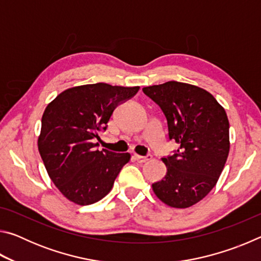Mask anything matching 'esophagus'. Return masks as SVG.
<instances>
[{
    "label": "esophagus",
    "mask_w": 261,
    "mask_h": 261,
    "mask_svg": "<svg viewBox=\"0 0 261 261\" xmlns=\"http://www.w3.org/2000/svg\"><path fill=\"white\" fill-rule=\"evenodd\" d=\"M134 158H135V160L138 161L139 163H144V162H147V161L151 160L152 155H151V154H147L146 156H140V155H137V154H135Z\"/></svg>",
    "instance_id": "34e87169"
}]
</instances>
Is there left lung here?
<instances>
[{
	"mask_svg": "<svg viewBox=\"0 0 261 261\" xmlns=\"http://www.w3.org/2000/svg\"><path fill=\"white\" fill-rule=\"evenodd\" d=\"M165 114L169 140L179 148L162 158L167 174L152 184L161 201L187 208L215 187L229 154V121L226 110L208 92L179 82L143 88Z\"/></svg>",
	"mask_w": 261,
	"mask_h": 261,
	"instance_id": "left-lung-1",
	"label": "left lung"
}]
</instances>
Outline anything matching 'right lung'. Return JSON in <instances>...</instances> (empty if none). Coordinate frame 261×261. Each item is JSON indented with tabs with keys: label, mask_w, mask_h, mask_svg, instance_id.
Returning <instances> with one entry per match:
<instances>
[{
	"label": "right lung",
	"mask_w": 261,
	"mask_h": 261,
	"mask_svg": "<svg viewBox=\"0 0 261 261\" xmlns=\"http://www.w3.org/2000/svg\"><path fill=\"white\" fill-rule=\"evenodd\" d=\"M139 87L96 83L65 90L47 106L38 147L47 173L65 198L90 205L108 194L129 153L99 151V134L115 108Z\"/></svg>",
	"instance_id": "add662e5"
}]
</instances>
